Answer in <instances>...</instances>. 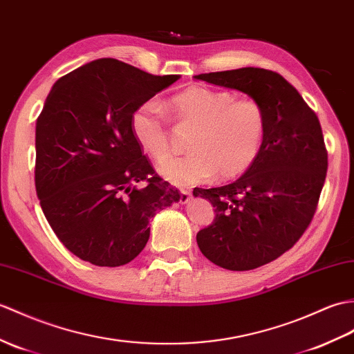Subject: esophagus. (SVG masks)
Masks as SVG:
<instances>
[{"label":"esophagus","mask_w":354,"mask_h":354,"mask_svg":"<svg viewBox=\"0 0 354 354\" xmlns=\"http://www.w3.org/2000/svg\"><path fill=\"white\" fill-rule=\"evenodd\" d=\"M179 193H180V196H179V202L180 203H187L188 201H190V192L187 190V188H180L179 190Z\"/></svg>","instance_id":"obj_1"}]
</instances>
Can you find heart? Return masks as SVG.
Returning <instances> with one entry per match:
<instances>
[{"label":"heart","mask_w":354,"mask_h":354,"mask_svg":"<svg viewBox=\"0 0 354 354\" xmlns=\"http://www.w3.org/2000/svg\"><path fill=\"white\" fill-rule=\"evenodd\" d=\"M170 105L180 125L196 128L188 145L193 152L160 167L171 184L203 183L216 174L221 179H232L248 171L259 157L267 116L254 97H236L229 90L193 86L171 97ZM131 127L137 142L155 161L169 158L167 119L158 102L147 101L137 106Z\"/></svg>","instance_id":"1"}]
</instances>
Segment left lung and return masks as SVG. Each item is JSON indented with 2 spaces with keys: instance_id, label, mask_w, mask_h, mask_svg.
<instances>
[{
  "instance_id": "left-lung-1",
  "label": "left lung",
  "mask_w": 354,
  "mask_h": 354,
  "mask_svg": "<svg viewBox=\"0 0 354 354\" xmlns=\"http://www.w3.org/2000/svg\"><path fill=\"white\" fill-rule=\"evenodd\" d=\"M194 78L240 90L266 110L264 145L253 166L232 184L193 190L216 212L196 235L201 252L221 268H258L290 250L315 214L327 174L322 125L277 72L241 68Z\"/></svg>"
}]
</instances>
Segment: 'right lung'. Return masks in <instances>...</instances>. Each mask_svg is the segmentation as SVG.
<instances>
[{
  "label": "right lung",
  "instance_id": "right-lung-1",
  "mask_svg": "<svg viewBox=\"0 0 354 354\" xmlns=\"http://www.w3.org/2000/svg\"><path fill=\"white\" fill-rule=\"evenodd\" d=\"M176 80L100 59L49 92L36 122V193L54 234L80 259L128 264L149 240V220L179 201L131 127L137 106ZM142 180L147 185L136 187Z\"/></svg>",
  "mask_w": 354,
  "mask_h": 354
}]
</instances>
